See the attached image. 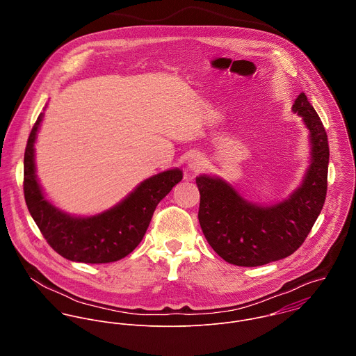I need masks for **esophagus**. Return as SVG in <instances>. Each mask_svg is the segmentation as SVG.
Here are the masks:
<instances>
[{
  "label": "esophagus",
  "mask_w": 356,
  "mask_h": 356,
  "mask_svg": "<svg viewBox=\"0 0 356 356\" xmlns=\"http://www.w3.org/2000/svg\"><path fill=\"white\" fill-rule=\"evenodd\" d=\"M207 165V161L204 159L202 154L196 153V154H192L189 159H188V167L193 171V172H200L203 171Z\"/></svg>",
  "instance_id": "esophagus-1"
}]
</instances>
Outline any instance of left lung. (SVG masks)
<instances>
[{
	"label": "left lung",
	"mask_w": 356,
	"mask_h": 356,
	"mask_svg": "<svg viewBox=\"0 0 356 356\" xmlns=\"http://www.w3.org/2000/svg\"><path fill=\"white\" fill-rule=\"evenodd\" d=\"M309 131L311 161L289 199L259 205L219 177L200 175L199 222L212 250L230 264L256 267L293 254L311 232L327 191L329 144L325 127L305 93L292 105Z\"/></svg>",
	"instance_id": "left-lung-1"
}]
</instances>
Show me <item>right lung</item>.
I'll list each match as a JSON object with an SVG mask.
<instances>
[{
  "label": "right lung",
  "instance_id": "right-lung-1",
  "mask_svg": "<svg viewBox=\"0 0 356 356\" xmlns=\"http://www.w3.org/2000/svg\"><path fill=\"white\" fill-rule=\"evenodd\" d=\"M44 113L30 133L24 152V199L48 244L63 257L79 263H109L136 250L145 236L153 212L182 179L179 168L143 181L126 199L93 216L63 212L45 197L35 174L34 144Z\"/></svg>",
  "mask_w": 356,
  "mask_h": 356
}]
</instances>
